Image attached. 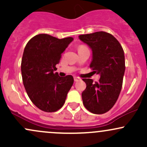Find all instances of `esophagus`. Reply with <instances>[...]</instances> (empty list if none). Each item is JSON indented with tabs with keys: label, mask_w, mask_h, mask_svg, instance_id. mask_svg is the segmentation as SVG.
<instances>
[{
	"label": "esophagus",
	"mask_w": 147,
	"mask_h": 147,
	"mask_svg": "<svg viewBox=\"0 0 147 147\" xmlns=\"http://www.w3.org/2000/svg\"><path fill=\"white\" fill-rule=\"evenodd\" d=\"M74 80H75V82H78V81L81 80V79L79 78V77H74Z\"/></svg>",
	"instance_id": "obj_1"
}]
</instances>
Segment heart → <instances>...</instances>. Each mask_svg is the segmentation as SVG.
Segmentation results:
<instances>
[{
    "label": "heart",
    "mask_w": 147,
    "mask_h": 147,
    "mask_svg": "<svg viewBox=\"0 0 147 147\" xmlns=\"http://www.w3.org/2000/svg\"><path fill=\"white\" fill-rule=\"evenodd\" d=\"M82 46H84V45H81V46H80V47H82Z\"/></svg>",
    "instance_id": "obj_1"
}]
</instances>
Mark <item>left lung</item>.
Masks as SVG:
<instances>
[{
  "label": "left lung",
  "mask_w": 147,
  "mask_h": 147,
  "mask_svg": "<svg viewBox=\"0 0 147 147\" xmlns=\"http://www.w3.org/2000/svg\"><path fill=\"white\" fill-rule=\"evenodd\" d=\"M79 37L92 50L90 65L92 72L101 75L98 82L83 79L86 84L82 94L83 104L92 113H105L115 105L122 90L125 71L124 50L119 42L106 32L82 34Z\"/></svg>",
  "instance_id": "8db88e82"
}]
</instances>
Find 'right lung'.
Listing matches in <instances>:
<instances>
[{
  "label": "right lung",
  "mask_w": 147,
  "mask_h": 147,
  "mask_svg": "<svg viewBox=\"0 0 147 147\" xmlns=\"http://www.w3.org/2000/svg\"><path fill=\"white\" fill-rule=\"evenodd\" d=\"M73 38L36 35L27 43L21 61L23 85L30 100L40 110L56 112L63 106L74 82L72 75L59 77L56 65Z\"/></svg>",
  "instance_id": "obj_1"
}]
</instances>
